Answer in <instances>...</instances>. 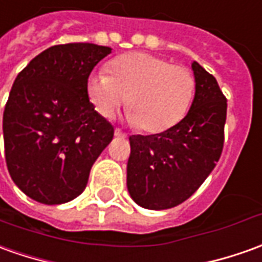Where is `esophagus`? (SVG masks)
Segmentation results:
<instances>
[{
  "label": "esophagus",
  "mask_w": 262,
  "mask_h": 262,
  "mask_svg": "<svg viewBox=\"0 0 262 262\" xmlns=\"http://www.w3.org/2000/svg\"><path fill=\"white\" fill-rule=\"evenodd\" d=\"M114 134H115V137H118V138H127V134L124 131H121L120 128H115Z\"/></svg>",
  "instance_id": "obj_1"
}]
</instances>
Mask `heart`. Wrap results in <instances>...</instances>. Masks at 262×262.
Returning a JSON list of instances; mask_svg holds the SVG:
<instances>
[{
  "mask_svg": "<svg viewBox=\"0 0 262 262\" xmlns=\"http://www.w3.org/2000/svg\"><path fill=\"white\" fill-rule=\"evenodd\" d=\"M108 74H94L88 79L86 93L95 111L111 118L128 100L129 120L149 134L177 125L195 95V78L187 67L147 52L117 57Z\"/></svg>",
  "mask_w": 262,
  "mask_h": 262,
  "instance_id": "b5f03b06",
  "label": "heart"
}]
</instances>
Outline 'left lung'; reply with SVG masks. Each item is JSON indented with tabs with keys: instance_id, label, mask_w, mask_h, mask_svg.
Masks as SVG:
<instances>
[{
	"instance_id": "1",
	"label": "left lung",
	"mask_w": 262,
	"mask_h": 262,
	"mask_svg": "<svg viewBox=\"0 0 262 262\" xmlns=\"http://www.w3.org/2000/svg\"><path fill=\"white\" fill-rule=\"evenodd\" d=\"M191 68L195 95L188 114L164 133L129 137L127 188L147 210H167L188 200L223 152L227 98L214 75L195 61Z\"/></svg>"
}]
</instances>
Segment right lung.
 Listing matches in <instances>:
<instances>
[{
    "label": "right lung",
    "instance_id": "obj_1",
    "mask_svg": "<svg viewBox=\"0 0 262 262\" xmlns=\"http://www.w3.org/2000/svg\"><path fill=\"white\" fill-rule=\"evenodd\" d=\"M110 47H50L18 74L3 118L5 161L12 181L41 204H64L85 189L91 167L114 137L94 110L86 84Z\"/></svg>",
    "mask_w": 262,
    "mask_h": 262
}]
</instances>
